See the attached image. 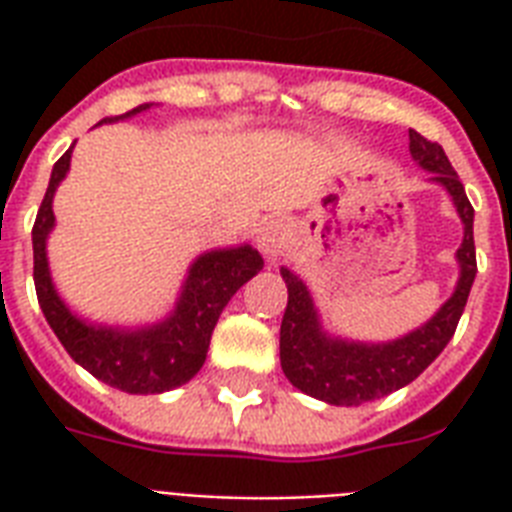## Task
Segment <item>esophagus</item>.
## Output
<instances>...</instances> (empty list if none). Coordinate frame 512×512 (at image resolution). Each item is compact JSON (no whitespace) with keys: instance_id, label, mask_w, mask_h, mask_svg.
I'll return each mask as SVG.
<instances>
[{"instance_id":"1","label":"esophagus","mask_w":512,"mask_h":512,"mask_svg":"<svg viewBox=\"0 0 512 512\" xmlns=\"http://www.w3.org/2000/svg\"><path fill=\"white\" fill-rule=\"evenodd\" d=\"M289 239V223L284 217H271V220H265L260 233H257V244L263 249L268 257H279L281 249L287 247Z\"/></svg>"}]
</instances>
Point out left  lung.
<instances>
[{"label":"left lung","instance_id":"1","mask_svg":"<svg viewBox=\"0 0 512 512\" xmlns=\"http://www.w3.org/2000/svg\"><path fill=\"white\" fill-rule=\"evenodd\" d=\"M409 151L422 170L433 172V180L444 185L460 212L465 225V236L457 249L460 281L454 295L420 329L390 342H350L329 337L321 329L308 287L289 268H281V279L287 281L289 292L287 311L281 319V369L297 390L327 404L361 406L417 380L452 340L476 279L473 207L460 177L446 159L444 148L422 138L420 132L409 130Z\"/></svg>","mask_w":512,"mask_h":512}]
</instances>
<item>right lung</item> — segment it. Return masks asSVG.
I'll return each instance as SVG.
<instances>
[{"label":"right lung","instance_id":"right-lung-1","mask_svg":"<svg viewBox=\"0 0 512 512\" xmlns=\"http://www.w3.org/2000/svg\"><path fill=\"white\" fill-rule=\"evenodd\" d=\"M146 108H151V103L132 108L116 119H127ZM116 119H103V122H116ZM71 148L52 167L50 185L44 193L42 207L36 212L34 231H31L34 287L44 319L63 342L68 356L111 388L135 393V396L177 388L201 369L220 313L236 295V289L244 287L257 271H263V257L249 244L212 249L199 255L188 271L175 311L154 327L119 329L87 324L68 311L66 303L60 300L50 279V268H47V236L55 225L52 196L71 167Z\"/></svg>","mask_w":512,"mask_h":512}]
</instances>
